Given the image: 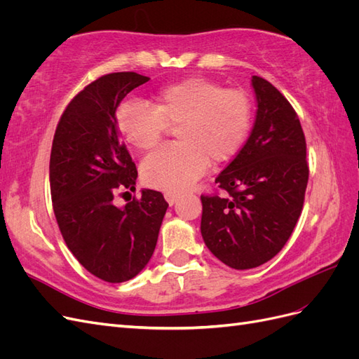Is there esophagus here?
Here are the masks:
<instances>
[{
    "instance_id": "obj_1",
    "label": "esophagus",
    "mask_w": 359,
    "mask_h": 359,
    "mask_svg": "<svg viewBox=\"0 0 359 359\" xmlns=\"http://www.w3.org/2000/svg\"><path fill=\"white\" fill-rule=\"evenodd\" d=\"M165 199H166V202L172 206L173 203H175V202L180 199V194H178V193H170V191H166V193H165Z\"/></svg>"
}]
</instances>
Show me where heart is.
<instances>
[{"instance_id":"obj_1","label":"heart","mask_w":359,"mask_h":359,"mask_svg":"<svg viewBox=\"0 0 359 359\" xmlns=\"http://www.w3.org/2000/svg\"><path fill=\"white\" fill-rule=\"evenodd\" d=\"M253 106L241 90L203 78L163 86L154 104L124 100L115 111L118 132L132 147L154 148L168 126H175L178 142L151 153L140 166L147 186L178 193L190 189L211 165L229 161L250 132Z\"/></svg>"}]
</instances>
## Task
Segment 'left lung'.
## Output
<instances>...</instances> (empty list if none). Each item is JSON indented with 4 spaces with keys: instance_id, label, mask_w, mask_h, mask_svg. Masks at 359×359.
Segmentation results:
<instances>
[{
    "instance_id": "1",
    "label": "left lung",
    "mask_w": 359,
    "mask_h": 359,
    "mask_svg": "<svg viewBox=\"0 0 359 359\" xmlns=\"http://www.w3.org/2000/svg\"><path fill=\"white\" fill-rule=\"evenodd\" d=\"M256 121L245 145L215 178L226 196H201L202 238L235 269L256 268L287 243L309 182L299 118L274 85L253 76Z\"/></svg>"
}]
</instances>
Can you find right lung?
<instances>
[{
	"label": "right lung",
	"mask_w": 359,
	"mask_h": 359,
	"mask_svg": "<svg viewBox=\"0 0 359 359\" xmlns=\"http://www.w3.org/2000/svg\"><path fill=\"white\" fill-rule=\"evenodd\" d=\"M149 78L109 73L74 95L53 136L49 181L53 212L73 256L95 277L123 283L149 262L168 202L156 190L118 208V191H135L137 169L115 124L124 97ZM128 193V191H126Z\"/></svg>",
	"instance_id": "obj_1"
}]
</instances>
